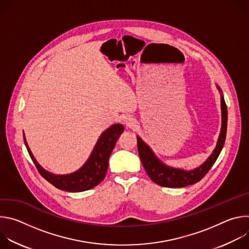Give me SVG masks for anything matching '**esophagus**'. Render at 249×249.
I'll use <instances>...</instances> for the list:
<instances>
[{
  "mask_svg": "<svg viewBox=\"0 0 249 249\" xmlns=\"http://www.w3.org/2000/svg\"><path fill=\"white\" fill-rule=\"evenodd\" d=\"M124 123H125V125H126L127 127L131 128V127H133L134 124H135V119H134L131 115H127V116L124 118Z\"/></svg>",
  "mask_w": 249,
  "mask_h": 249,
  "instance_id": "obj_1",
  "label": "esophagus"
}]
</instances>
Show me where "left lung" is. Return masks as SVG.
Returning <instances> with one entry per match:
<instances>
[{
    "label": "left lung",
    "instance_id": "obj_1",
    "mask_svg": "<svg viewBox=\"0 0 249 249\" xmlns=\"http://www.w3.org/2000/svg\"><path fill=\"white\" fill-rule=\"evenodd\" d=\"M220 89V88H218ZM221 91V89H220ZM222 130L218 140V144L216 149L210 156V158L198 168L185 171L181 169H175L164 165L161 161H160L151 151V149L141 140L140 137H137V145L138 152L142 163L144 165L146 172L148 173L150 178L162 187L169 188H178L185 187L188 185H192L194 183L199 182L203 177L208 173L213 164L217 160L226 141L227 136V125H228V109L227 104L222 95Z\"/></svg>",
    "mask_w": 249,
    "mask_h": 249
}]
</instances>
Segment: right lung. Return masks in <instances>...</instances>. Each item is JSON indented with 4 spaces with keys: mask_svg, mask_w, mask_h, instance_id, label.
Masks as SVG:
<instances>
[{
    "mask_svg": "<svg viewBox=\"0 0 249 249\" xmlns=\"http://www.w3.org/2000/svg\"><path fill=\"white\" fill-rule=\"evenodd\" d=\"M123 130V125L114 124L104 131L98 139L89 159L85 165L78 171L68 175H53L44 170L33 158V155L27 146L24 134L23 140L34 165L36 166L41 176H43L49 183L64 191L82 192L95 187L104 179L108 167L109 157L115 147L117 139Z\"/></svg>",
    "mask_w": 249,
    "mask_h": 249,
    "instance_id": "1",
    "label": "right lung"
}]
</instances>
